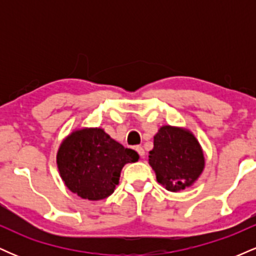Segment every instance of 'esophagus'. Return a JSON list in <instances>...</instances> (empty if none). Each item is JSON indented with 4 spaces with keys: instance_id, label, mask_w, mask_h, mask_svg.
Masks as SVG:
<instances>
[{
    "instance_id": "34e87169",
    "label": "esophagus",
    "mask_w": 256,
    "mask_h": 256,
    "mask_svg": "<svg viewBox=\"0 0 256 256\" xmlns=\"http://www.w3.org/2000/svg\"><path fill=\"white\" fill-rule=\"evenodd\" d=\"M136 152H138V154L140 155V156H142V158H144V155H146V152H144V149L142 148V146H136Z\"/></svg>"
}]
</instances>
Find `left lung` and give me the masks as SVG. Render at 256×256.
<instances>
[{
  "mask_svg": "<svg viewBox=\"0 0 256 256\" xmlns=\"http://www.w3.org/2000/svg\"><path fill=\"white\" fill-rule=\"evenodd\" d=\"M149 165L158 183L168 192H177L192 186L204 172V150L192 132L165 125L154 136Z\"/></svg>",
  "mask_w": 256,
  "mask_h": 256,
  "instance_id": "1",
  "label": "left lung"
}]
</instances>
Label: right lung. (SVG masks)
<instances>
[{"instance_id": "1", "label": "right lung", "mask_w": 256, "mask_h": 256, "mask_svg": "<svg viewBox=\"0 0 256 256\" xmlns=\"http://www.w3.org/2000/svg\"><path fill=\"white\" fill-rule=\"evenodd\" d=\"M138 158L136 152L124 148L104 128H84L62 140L56 162L68 190L82 198L98 201L114 192L122 167Z\"/></svg>"}]
</instances>
